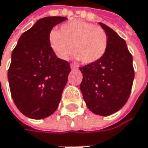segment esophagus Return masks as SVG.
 Listing matches in <instances>:
<instances>
[{
	"mask_svg": "<svg viewBox=\"0 0 148 148\" xmlns=\"http://www.w3.org/2000/svg\"><path fill=\"white\" fill-rule=\"evenodd\" d=\"M71 69H77V65L73 64V63H71Z\"/></svg>",
	"mask_w": 148,
	"mask_h": 148,
	"instance_id": "obj_1",
	"label": "esophagus"
}]
</instances>
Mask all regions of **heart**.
I'll list each match as a JSON object with an SVG mask.
<instances>
[{"instance_id":"obj_1","label":"heart","mask_w":148,"mask_h":148,"mask_svg":"<svg viewBox=\"0 0 148 148\" xmlns=\"http://www.w3.org/2000/svg\"><path fill=\"white\" fill-rule=\"evenodd\" d=\"M49 44L54 53L66 60L72 50L75 57L83 64H92L101 60L106 52L108 36L99 26L82 20L64 24L60 30H52Z\"/></svg>"}]
</instances>
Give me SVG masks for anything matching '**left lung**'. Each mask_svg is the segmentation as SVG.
I'll list each match as a JSON object with an SVG mask.
<instances>
[{
    "mask_svg": "<svg viewBox=\"0 0 148 148\" xmlns=\"http://www.w3.org/2000/svg\"><path fill=\"white\" fill-rule=\"evenodd\" d=\"M108 36L106 52L98 61L80 67V89L88 108L101 116H109L127 102L133 85V58L125 41L112 29L100 23Z\"/></svg>",
    "mask_w": 148,
    "mask_h": 148,
    "instance_id": "8db88e82",
    "label": "left lung"
}]
</instances>
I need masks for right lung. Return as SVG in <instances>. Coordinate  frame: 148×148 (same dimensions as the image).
Returning a JSON list of instances; mask_svg holds the SVG:
<instances>
[{
  "mask_svg": "<svg viewBox=\"0 0 148 148\" xmlns=\"http://www.w3.org/2000/svg\"><path fill=\"white\" fill-rule=\"evenodd\" d=\"M65 17H46L24 32L12 53L8 77L11 95L28 118L42 119L58 108L71 72L70 63L56 56L49 44L52 29Z\"/></svg>",
  "mask_w": 148,
  "mask_h": 148,
  "instance_id": "obj_1",
  "label": "right lung"
}]
</instances>
